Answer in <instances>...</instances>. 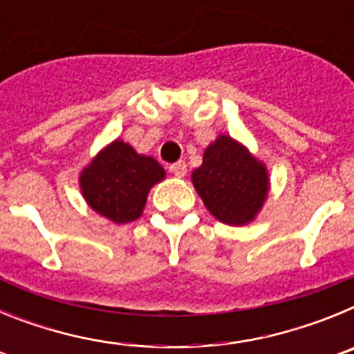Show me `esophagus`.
<instances>
[{
    "mask_svg": "<svg viewBox=\"0 0 354 354\" xmlns=\"http://www.w3.org/2000/svg\"><path fill=\"white\" fill-rule=\"evenodd\" d=\"M170 171L174 175H177V177H184V175H186V171H187L186 162H184V161L171 162V165H170Z\"/></svg>",
    "mask_w": 354,
    "mask_h": 354,
    "instance_id": "esophagus-1",
    "label": "esophagus"
}]
</instances>
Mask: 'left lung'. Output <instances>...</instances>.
Masks as SVG:
<instances>
[{
	"mask_svg": "<svg viewBox=\"0 0 354 354\" xmlns=\"http://www.w3.org/2000/svg\"><path fill=\"white\" fill-rule=\"evenodd\" d=\"M193 184L209 212L228 225L252 221L268 195L266 168L225 134L205 149Z\"/></svg>",
	"mask_w": 354,
	"mask_h": 354,
	"instance_id": "8db88e82",
	"label": "left lung"
}]
</instances>
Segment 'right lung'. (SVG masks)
<instances>
[{"instance_id":"1","label":"right lung","mask_w":354,"mask_h":354,"mask_svg":"<svg viewBox=\"0 0 354 354\" xmlns=\"http://www.w3.org/2000/svg\"><path fill=\"white\" fill-rule=\"evenodd\" d=\"M162 177L156 159L113 142L81 174V192L93 211L115 223H129L142 216L147 193Z\"/></svg>"}]
</instances>
